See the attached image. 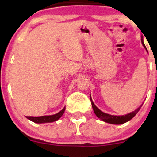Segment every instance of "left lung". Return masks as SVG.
<instances>
[{
  "label": "left lung",
  "mask_w": 157,
  "mask_h": 157,
  "mask_svg": "<svg viewBox=\"0 0 157 157\" xmlns=\"http://www.w3.org/2000/svg\"><path fill=\"white\" fill-rule=\"evenodd\" d=\"M142 45H143L144 47L146 48L145 44H144L143 41H142ZM90 100H91V105H92L95 114L97 115V117L100 118V120H103L104 122H108V123L115 124V125H120V124H123L126 122L129 121V120H131V119L134 117L135 115L138 113V111H140V109H141V107L142 105L141 106H140L137 109L135 110V111H133V112H131L130 113H128V114L125 115V116H113V115H110V114H108V113L102 112V111H100V110L98 108H97V106L94 105V104L91 98H90Z\"/></svg>",
  "instance_id": "1"
}]
</instances>
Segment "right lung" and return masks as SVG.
I'll return each instance as SVG.
<instances>
[{"label":"right lung","instance_id":"1","mask_svg":"<svg viewBox=\"0 0 157 157\" xmlns=\"http://www.w3.org/2000/svg\"><path fill=\"white\" fill-rule=\"evenodd\" d=\"M66 107L63 108V109L61 110L60 112H58L56 114L50 115V116H42V117H26L27 119L30 120L31 121L36 122V123H45V122H52L56 120H59L62 115L63 114Z\"/></svg>","mask_w":157,"mask_h":157}]
</instances>
